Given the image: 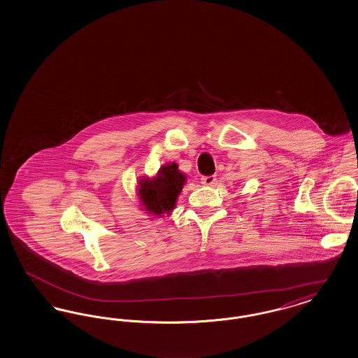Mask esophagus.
<instances>
[{"instance_id":"1","label":"esophagus","mask_w":358,"mask_h":358,"mask_svg":"<svg viewBox=\"0 0 358 358\" xmlns=\"http://www.w3.org/2000/svg\"><path fill=\"white\" fill-rule=\"evenodd\" d=\"M201 184L205 187H213L216 184V176H205L201 178Z\"/></svg>"}]
</instances>
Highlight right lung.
I'll list each match as a JSON object with an SVG mask.
<instances>
[{
  "label": "right lung",
  "mask_w": 358,
  "mask_h": 358,
  "mask_svg": "<svg viewBox=\"0 0 358 358\" xmlns=\"http://www.w3.org/2000/svg\"><path fill=\"white\" fill-rule=\"evenodd\" d=\"M187 181L177 164L164 165L153 178L142 177L138 181V194L145 210L154 216L171 213Z\"/></svg>",
  "instance_id": "add662e5"
}]
</instances>
